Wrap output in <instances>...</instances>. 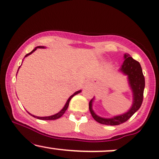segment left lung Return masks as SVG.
<instances>
[{
	"instance_id": "8db88e82",
	"label": "left lung",
	"mask_w": 159,
	"mask_h": 159,
	"mask_svg": "<svg viewBox=\"0 0 159 159\" xmlns=\"http://www.w3.org/2000/svg\"><path fill=\"white\" fill-rule=\"evenodd\" d=\"M124 74L128 76L129 83L134 93L133 105L128 112L111 118H101L94 113L92 109V101L89 102V109L91 116L96 121L106 125H118L127 121L134 113L140 108L143 100V91L145 88V78L143 74L142 68L138 61L134 60L129 55L125 54V61L120 69Z\"/></svg>"
}]
</instances>
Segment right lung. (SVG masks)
I'll use <instances>...</instances> for the list:
<instances>
[{
    "instance_id": "right-lung-1",
    "label": "right lung",
    "mask_w": 159,
    "mask_h": 159,
    "mask_svg": "<svg viewBox=\"0 0 159 159\" xmlns=\"http://www.w3.org/2000/svg\"><path fill=\"white\" fill-rule=\"evenodd\" d=\"M37 48H44V47H41V46H38V47H37V48H34V50H32V51L30 52V53H28V54H26V55L25 56V57H27V56L30 55L31 53H32L34 51V50H37ZM19 69H20V68H19ZM18 70H19V69H18ZM81 90H78V91H76L75 93L74 94H72V95H71V97H69V99H68V100H67V102H66V105H65V106H64V107H63V109H62V110H61V111H60V112L57 113V114L53 115V116H48V117H37V116H33V115H31L30 113H29V114H30L31 116L34 117V118H38V119H41V120H55V119H58V118H60L61 116H62V115H63L64 113L66 112V109H68V106H69V102H70L71 99L72 98V97H74L75 95H76V94L79 93L80 92H81Z\"/></svg>"
}]
</instances>
